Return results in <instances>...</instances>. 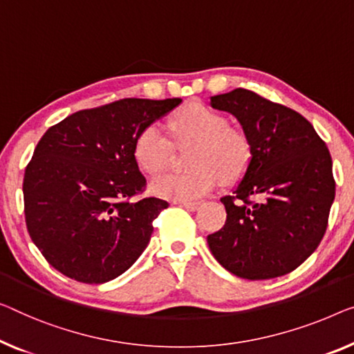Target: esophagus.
<instances>
[{
  "label": "esophagus",
  "mask_w": 354,
  "mask_h": 354,
  "mask_svg": "<svg viewBox=\"0 0 354 354\" xmlns=\"http://www.w3.org/2000/svg\"><path fill=\"white\" fill-rule=\"evenodd\" d=\"M181 205L186 209H189V211H194V209H197L200 205H202V202H181Z\"/></svg>",
  "instance_id": "esophagus-1"
}]
</instances>
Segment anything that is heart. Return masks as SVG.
Wrapping results in <instances>:
<instances>
[{
  "instance_id": "heart-1",
  "label": "heart",
  "mask_w": 354,
  "mask_h": 354,
  "mask_svg": "<svg viewBox=\"0 0 354 354\" xmlns=\"http://www.w3.org/2000/svg\"><path fill=\"white\" fill-rule=\"evenodd\" d=\"M178 146H191L187 171L170 173L151 183L152 194L163 198L191 202L207 195L218 183L235 181L251 160V143L243 131L229 125L224 114L194 102L173 115L168 122ZM136 165L146 175L156 176L171 160V143L157 125H147L133 145Z\"/></svg>"
}]
</instances>
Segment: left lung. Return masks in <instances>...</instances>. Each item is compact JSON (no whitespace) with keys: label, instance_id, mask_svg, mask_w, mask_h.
Returning a JSON list of instances; mask_svg holds the SVG:
<instances>
[{"label":"left lung","instance_id":"obj_1","mask_svg":"<svg viewBox=\"0 0 354 354\" xmlns=\"http://www.w3.org/2000/svg\"><path fill=\"white\" fill-rule=\"evenodd\" d=\"M209 104L235 115L251 143L243 178L221 198L227 219L207 236L209 250L240 278L286 275L328 227L335 197L328 146L304 115L246 88L214 95Z\"/></svg>","mask_w":354,"mask_h":354}]
</instances>
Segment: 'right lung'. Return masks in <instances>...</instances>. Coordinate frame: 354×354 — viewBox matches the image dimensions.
<instances>
[{"mask_svg": "<svg viewBox=\"0 0 354 354\" xmlns=\"http://www.w3.org/2000/svg\"><path fill=\"white\" fill-rule=\"evenodd\" d=\"M181 98H124L82 109L42 135L25 168L26 229L55 270L87 284L133 266L168 207L147 197L133 157L136 136Z\"/></svg>", "mask_w": 354, "mask_h": 354, "instance_id": "1", "label": "right lung"}]
</instances>
